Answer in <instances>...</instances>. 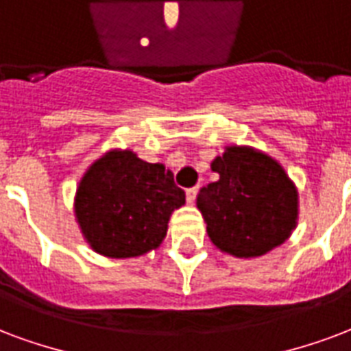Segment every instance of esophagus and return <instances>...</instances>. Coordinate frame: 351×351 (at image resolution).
<instances>
[{"label":"esophagus","instance_id":"1","mask_svg":"<svg viewBox=\"0 0 351 351\" xmlns=\"http://www.w3.org/2000/svg\"><path fill=\"white\" fill-rule=\"evenodd\" d=\"M197 191H199L197 186H192V189H186L185 194H186V202H189V204H194V202H196Z\"/></svg>","mask_w":351,"mask_h":351}]
</instances>
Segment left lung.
I'll use <instances>...</instances> for the list:
<instances>
[{"label": "left lung", "mask_w": 351, "mask_h": 351, "mask_svg": "<svg viewBox=\"0 0 351 351\" xmlns=\"http://www.w3.org/2000/svg\"><path fill=\"white\" fill-rule=\"evenodd\" d=\"M218 181L197 194L207 235L235 257H259L291 237L298 191L278 160L254 147L229 146L213 160Z\"/></svg>", "instance_id": "left-lung-1"}]
</instances>
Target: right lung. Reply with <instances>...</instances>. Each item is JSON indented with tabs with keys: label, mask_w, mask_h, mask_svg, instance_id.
<instances>
[{
	"label": "right lung",
	"mask_w": 351,
	"mask_h": 351,
	"mask_svg": "<svg viewBox=\"0 0 351 351\" xmlns=\"http://www.w3.org/2000/svg\"><path fill=\"white\" fill-rule=\"evenodd\" d=\"M185 192L162 165L133 152H109L88 168L75 194V218L92 250L112 259L147 254L162 242Z\"/></svg>",
	"instance_id": "1"
}]
</instances>
